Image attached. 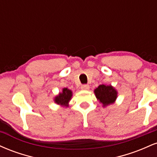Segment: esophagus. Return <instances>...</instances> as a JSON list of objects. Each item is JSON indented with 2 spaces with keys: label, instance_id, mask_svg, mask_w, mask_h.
I'll use <instances>...</instances> for the list:
<instances>
[{
  "label": "esophagus",
  "instance_id": "esophagus-1",
  "mask_svg": "<svg viewBox=\"0 0 157 157\" xmlns=\"http://www.w3.org/2000/svg\"><path fill=\"white\" fill-rule=\"evenodd\" d=\"M81 89L85 90V91H87V90L89 89V85H82L81 86Z\"/></svg>",
  "mask_w": 157,
  "mask_h": 157
}]
</instances>
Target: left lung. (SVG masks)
I'll use <instances>...</instances> for the list:
<instances>
[{"label":"left lung","instance_id":"obj_1","mask_svg":"<svg viewBox=\"0 0 157 157\" xmlns=\"http://www.w3.org/2000/svg\"><path fill=\"white\" fill-rule=\"evenodd\" d=\"M96 98L102 105V107L114 103L117 98V91L111 85H100L94 91Z\"/></svg>","mask_w":157,"mask_h":157}]
</instances>
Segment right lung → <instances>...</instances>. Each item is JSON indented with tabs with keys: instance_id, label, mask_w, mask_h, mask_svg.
Segmentation results:
<instances>
[{
	"instance_id": "obj_1",
	"label": "right lung",
	"mask_w": 157,
	"mask_h": 157,
	"mask_svg": "<svg viewBox=\"0 0 157 157\" xmlns=\"http://www.w3.org/2000/svg\"><path fill=\"white\" fill-rule=\"evenodd\" d=\"M73 93L72 91L67 88H64L62 89L61 92H59L57 95L54 97V102L57 105L62 107H68V103L71 100Z\"/></svg>"
}]
</instances>
